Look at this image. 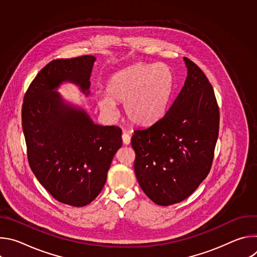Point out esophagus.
Listing matches in <instances>:
<instances>
[{
    "label": "esophagus",
    "mask_w": 257,
    "mask_h": 257,
    "mask_svg": "<svg viewBox=\"0 0 257 257\" xmlns=\"http://www.w3.org/2000/svg\"><path fill=\"white\" fill-rule=\"evenodd\" d=\"M122 140H123V143H124V144L128 145V144L131 142V136H130V134L127 133V132H124L123 135H122Z\"/></svg>",
    "instance_id": "esophagus-1"
}]
</instances>
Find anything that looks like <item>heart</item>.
Instances as JSON below:
<instances>
[{
    "mask_svg": "<svg viewBox=\"0 0 257 257\" xmlns=\"http://www.w3.org/2000/svg\"><path fill=\"white\" fill-rule=\"evenodd\" d=\"M173 91V76L164 65L139 63L108 79L105 94L97 97L101 111L115 113L114 103H124L127 119L139 126L157 122L165 113Z\"/></svg>",
    "mask_w": 257,
    "mask_h": 257,
    "instance_id": "b5f03b06",
    "label": "heart"
}]
</instances>
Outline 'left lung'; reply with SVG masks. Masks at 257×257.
Segmentation results:
<instances>
[{"mask_svg": "<svg viewBox=\"0 0 257 257\" xmlns=\"http://www.w3.org/2000/svg\"><path fill=\"white\" fill-rule=\"evenodd\" d=\"M184 61L187 77L169 111L131 138L139 185L163 206L181 202L197 189L210 171L218 136L213 88L195 63Z\"/></svg>", "mask_w": 257, "mask_h": 257, "instance_id": "8db88e82", "label": "left lung"}]
</instances>
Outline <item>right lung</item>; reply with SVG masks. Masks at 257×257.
Listing matches in <instances>:
<instances>
[{"label": "right lung", "instance_id": "obj_1", "mask_svg": "<svg viewBox=\"0 0 257 257\" xmlns=\"http://www.w3.org/2000/svg\"><path fill=\"white\" fill-rule=\"evenodd\" d=\"M94 61L85 55L50 62L30 83L22 104L30 169L56 200L78 207L90 203L103 188L122 146V130L94 124L83 109L65 103L53 89L69 81L88 94Z\"/></svg>", "mask_w": 257, "mask_h": 257}]
</instances>
